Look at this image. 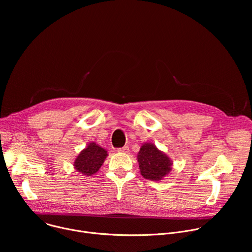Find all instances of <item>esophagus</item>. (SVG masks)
<instances>
[{
    "mask_svg": "<svg viewBox=\"0 0 252 252\" xmlns=\"http://www.w3.org/2000/svg\"><path fill=\"white\" fill-rule=\"evenodd\" d=\"M118 152H119V153H121V154H127V153L129 152V149H128V147H127V146H125L124 148L119 149V150H118Z\"/></svg>",
    "mask_w": 252,
    "mask_h": 252,
    "instance_id": "esophagus-1",
    "label": "esophagus"
}]
</instances>
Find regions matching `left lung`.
<instances>
[{"label":"left lung","mask_w":252,"mask_h":252,"mask_svg":"<svg viewBox=\"0 0 252 252\" xmlns=\"http://www.w3.org/2000/svg\"><path fill=\"white\" fill-rule=\"evenodd\" d=\"M136 159L140 174L153 182L162 181L172 169V160L152 142L142 143Z\"/></svg>","instance_id":"1"}]
</instances>
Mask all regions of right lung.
Returning <instances> with one entry per match:
<instances>
[{"label":"right lung","instance_id":"right-lung-1","mask_svg":"<svg viewBox=\"0 0 252 252\" xmlns=\"http://www.w3.org/2000/svg\"><path fill=\"white\" fill-rule=\"evenodd\" d=\"M107 156L109 155L103 148L95 142H90L76 158L74 167L81 174L94 175L98 171Z\"/></svg>","mask_w":252,"mask_h":252}]
</instances>
